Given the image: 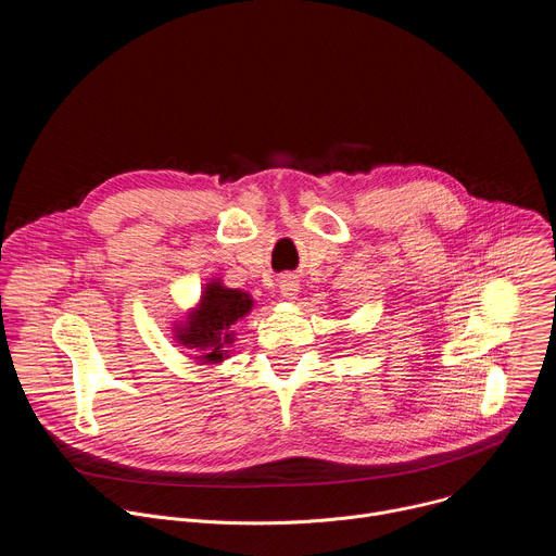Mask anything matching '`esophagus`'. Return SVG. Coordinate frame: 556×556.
<instances>
[{
  "instance_id": "34e87169",
  "label": "esophagus",
  "mask_w": 556,
  "mask_h": 556,
  "mask_svg": "<svg viewBox=\"0 0 556 556\" xmlns=\"http://www.w3.org/2000/svg\"><path fill=\"white\" fill-rule=\"evenodd\" d=\"M279 292L283 299L288 301H294L296 294H299V281L292 277V275H286L279 279Z\"/></svg>"
}]
</instances>
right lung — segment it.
Listing matches in <instances>:
<instances>
[{"mask_svg":"<svg viewBox=\"0 0 556 556\" xmlns=\"http://www.w3.org/2000/svg\"><path fill=\"white\" fill-rule=\"evenodd\" d=\"M253 307L255 299L249 292L226 288L222 279H211L204 283L198 303L185 312V319L174 321V341L189 350V358L200 365H222L237 337L235 324L242 321Z\"/></svg>","mask_w":556,"mask_h":556,"instance_id":"1","label":"right lung"}]
</instances>
